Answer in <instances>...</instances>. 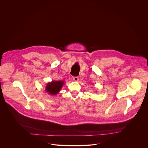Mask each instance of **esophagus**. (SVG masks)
Returning a JSON list of instances; mask_svg holds the SVG:
<instances>
[{"label":"esophagus","mask_w":148,"mask_h":148,"mask_svg":"<svg viewBox=\"0 0 148 148\" xmlns=\"http://www.w3.org/2000/svg\"><path fill=\"white\" fill-rule=\"evenodd\" d=\"M73 80L74 81H78V79H79V78L78 77H73Z\"/></svg>","instance_id":"34e87169"}]
</instances>
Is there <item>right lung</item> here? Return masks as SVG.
I'll use <instances>...</instances> for the list:
<instances>
[{"label": "right lung", "instance_id": "right-lung-1", "mask_svg": "<svg viewBox=\"0 0 148 148\" xmlns=\"http://www.w3.org/2000/svg\"><path fill=\"white\" fill-rule=\"evenodd\" d=\"M64 81H52L47 84L46 86V91L51 95H57L61 89Z\"/></svg>", "mask_w": 148, "mask_h": 148}]
</instances>
